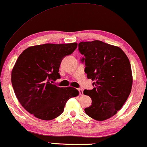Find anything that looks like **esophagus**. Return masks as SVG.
<instances>
[{
  "mask_svg": "<svg viewBox=\"0 0 147 147\" xmlns=\"http://www.w3.org/2000/svg\"><path fill=\"white\" fill-rule=\"evenodd\" d=\"M78 91H79V94L80 96H82L83 95V90L81 89V88H79L78 89Z\"/></svg>",
  "mask_w": 147,
  "mask_h": 147,
  "instance_id": "34e87169",
  "label": "esophagus"
}]
</instances>
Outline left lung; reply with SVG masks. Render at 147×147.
<instances>
[{
    "mask_svg": "<svg viewBox=\"0 0 147 147\" xmlns=\"http://www.w3.org/2000/svg\"><path fill=\"white\" fill-rule=\"evenodd\" d=\"M78 49L84 55L87 78L94 81L91 90H84L92 105L84 109L86 114L97 121L115 115L129 96L133 75L129 60L117 46L99 40L82 41Z\"/></svg>",
    "mask_w": 147,
    "mask_h": 147,
    "instance_id": "1",
    "label": "left lung"
}]
</instances>
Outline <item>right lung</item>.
<instances>
[{"label": "right lung", "mask_w": 147, "mask_h": 147, "mask_svg": "<svg viewBox=\"0 0 147 147\" xmlns=\"http://www.w3.org/2000/svg\"><path fill=\"white\" fill-rule=\"evenodd\" d=\"M77 43H45L26 49L18 58L11 74L17 99L26 111L38 119L52 120L63 112L68 100L79 94L73 87H59L61 61L73 53Z\"/></svg>", "instance_id": "right-lung-1"}]
</instances>
